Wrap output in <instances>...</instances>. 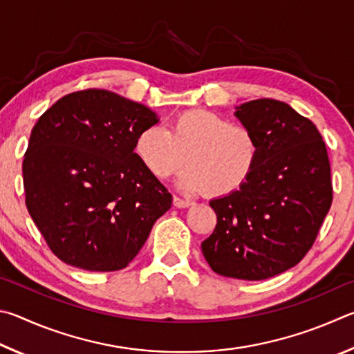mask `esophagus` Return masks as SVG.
Masks as SVG:
<instances>
[{
	"label": "esophagus",
	"instance_id": "obj_1",
	"mask_svg": "<svg viewBox=\"0 0 354 354\" xmlns=\"http://www.w3.org/2000/svg\"><path fill=\"white\" fill-rule=\"evenodd\" d=\"M172 202H174V207H177V208H188V207L193 205V202H191V201L180 199V197H177V196H174Z\"/></svg>",
	"mask_w": 354,
	"mask_h": 354
}]
</instances>
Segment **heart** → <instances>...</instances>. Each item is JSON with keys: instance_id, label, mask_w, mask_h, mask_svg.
<instances>
[{"instance_id": "heart-1", "label": "heart", "mask_w": 354, "mask_h": 354, "mask_svg": "<svg viewBox=\"0 0 354 354\" xmlns=\"http://www.w3.org/2000/svg\"><path fill=\"white\" fill-rule=\"evenodd\" d=\"M135 153L153 177H171L188 167L178 178L185 191L207 189L208 196L224 197L243 189L257 169L259 145L255 133L243 124L209 110H188L158 126L141 130Z\"/></svg>"}]
</instances>
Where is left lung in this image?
Here are the masks:
<instances>
[{"label": "left lung", "instance_id": "1", "mask_svg": "<svg viewBox=\"0 0 354 354\" xmlns=\"http://www.w3.org/2000/svg\"><path fill=\"white\" fill-rule=\"evenodd\" d=\"M234 116L257 136L258 165L243 189L209 202L218 224L202 253L216 274L258 281L313 247L333 202L331 167L315 124L286 102L255 99Z\"/></svg>", "mask_w": 354, "mask_h": 354}]
</instances>
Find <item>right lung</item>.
<instances>
[{
  "label": "right lung",
  "mask_w": 354,
  "mask_h": 354,
  "mask_svg": "<svg viewBox=\"0 0 354 354\" xmlns=\"http://www.w3.org/2000/svg\"><path fill=\"white\" fill-rule=\"evenodd\" d=\"M157 113L109 90L59 99L30 132L26 207L53 253L90 272L124 269L172 196L133 152Z\"/></svg>",
  "instance_id": "right-lung-1"
}]
</instances>
